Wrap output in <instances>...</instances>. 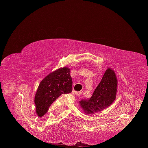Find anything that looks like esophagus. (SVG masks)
I'll use <instances>...</instances> for the list:
<instances>
[{
    "instance_id": "obj_1",
    "label": "esophagus",
    "mask_w": 148,
    "mask_h": 148,
    "mask_svg": "<svg viewBox=\"0 0 148 148\" xmlns=\"http://www.w3.org/2000/svg\"><path fill=\"white\" fill-rule=\"evenodd\" d=\"M73 94L74 95H81V92H73Z\"/></svg>"
}]
</instances>
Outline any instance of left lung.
Returning <instances> with one entry per match:
<instances>
[{"mask_svg": "<svg viewBox=\"0 0 148 148\" xmlns=\"http://www.w3.org/2000/svg\"><path fill=\"white\" fill-rule=\"evenodd\" d=\"M118 81L114 71L111 68L107 69L91 97L80 101V106L86 114L106 109L115 99Z\"/></svg>", "mask_w": 148, "mask_h": 148, "instance_id": "obj_1", "label": "left lung"}]
</instances>
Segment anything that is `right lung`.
Here are the masks:
<instances>
[{
	"instance_id": "right-lung-1",
	"label": "right lung",
	"mask_w": 148,
	"mask_h": 148,
	"mask_svg": "<svg viewBox=\"0 0 148 148\" xmlns=\"http://www.w3.org/2000/svg\"><path fill=\"white\" fill-rule=\"evenodd\" d=\"M72 90L70 69L64 67L47 75L40 82L35 97V104L38 116H43L55 100L62 94Z\"/></svg>"
}]
</instances>
